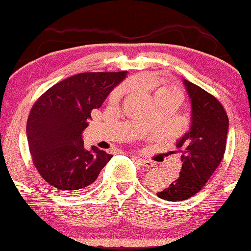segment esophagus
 Segmentation results:
<instances>
[{
  "mask_svg": "<svg viewBox=\"0 0 251 251\" xmlns=\"http://www.w3.org/2000/svg\"><path fill=\"white\" fill-rule=\"evenodd\" d=\"M136 163H138L141 166L143 167H146V168H151L154 166V163L151 160H147V159H143V158H139V157H134L133 158Z\"/></svg>",
  "mask_w": 251,
  "mask_h": 251,
  "instance_id": "34e87169",
  "label": "esophagus"
}]
</instances>
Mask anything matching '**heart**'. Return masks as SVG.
Returning <instances> with one entry per match:
<instances>
[{"label": "heart", "instance_id": "b5f03b06", "mask_svg": "<svg viewBox=\"0 0 251 251\" xmlns=\"http://www.w3.org/2000/svg\"><path fill=\"white\" fill-rule=\"evenodd\" d=\"M160 91L167 92V93H172V94H175V95H177V96H179L180 99H181V93H180V91L178 90V88L175 87V86L164 87V88H161ZM122 94H123V90H122V88H117V90H115V91H114V92L112 93V94H110L109 100H112V101H115V100H117L118 99H120V97L122 96Z\"/></svg>", "mask_w": 251, "mask_h": 251}]
</instances>
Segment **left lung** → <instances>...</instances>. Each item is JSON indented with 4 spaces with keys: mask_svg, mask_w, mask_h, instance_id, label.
<instances>
[{
    "mask_svg": "<svg viewBox=\"0 0 251 251\" xmlns=\"http://www.w3.org/2000/svg\"><path fill=\"white\" fill-rule=\"evenodd\" d=\"M192 100V126L177 142L182 161L179 175L157 196L181 201L196 195L222 163L229 121L223 104L210 93L184 79Z\"/></svg>",
    "mask_w": 251,
    "mask_h": 251,
    "instance_id": "1",
    "label": "left lung"
}]
</instances>
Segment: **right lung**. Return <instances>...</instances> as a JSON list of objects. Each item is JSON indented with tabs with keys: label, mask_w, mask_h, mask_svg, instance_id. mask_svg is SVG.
Segmentation results:
<instances>
[{
	"label": "right lung",
	"mask_w": 251,
	"mask_h": 251,
	"mask_svg": "<svg viewBox=\"0 0 251 251\" xmlns=\"http://www.w3.org/2000/svg\"><path fill=\"white\" fill-rule=\"evenodd\" d=\"M123 72L80 73L50 87L32 106L26 123L28 148L42 178L63 192L86 188L113 155L84 148L82 131L93 109L126 77Z\"/></svg>",
	"instance_id": "obj_1"
}]
</instances>
